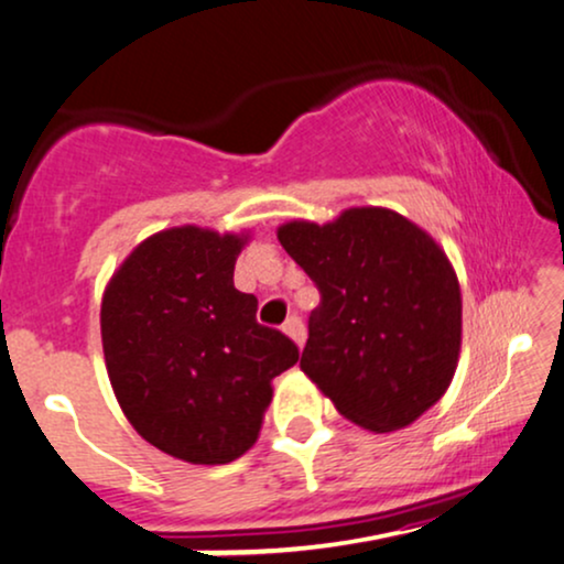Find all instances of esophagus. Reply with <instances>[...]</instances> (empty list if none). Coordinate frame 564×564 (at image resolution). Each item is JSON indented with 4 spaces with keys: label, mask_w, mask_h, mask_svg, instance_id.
Here are the masks:
<instances>
[{
    "label": "esophagus",
    "mask_w": 564,
    "mask_h": 564,
    "mask_svg": "<svg viewBox=\"0 0 564 564\" xmlns=\"http://www.w3.org/2000/svg\"><path fill=\"white\" fill-rule=\"evenodd\" d=\"M283 334L294 338V341L300 344V347H304V338H307V328H304L302 317L300 315H289V321L283 323Z\"/></svg>",
    "instance_id": "esophagus-1"
}]
</instances>
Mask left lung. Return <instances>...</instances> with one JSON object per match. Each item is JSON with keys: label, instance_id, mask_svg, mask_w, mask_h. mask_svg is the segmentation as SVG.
<instances>
[{"label": "left lung", "instance_id": "obj_1", "mask_svg": "<svg viewBox=\"0 0 564 564\" xmlns=\"http://www.w3.org/2000/svg\"><path fill=\"white\" fill-rule=\"evenodd\" d=\"M278 241L321 291L300 365L344 417L391 433L444 397L463 300L425 230L391 209L355 207L328 226L286 223Z\"/></svg>", "mask_w": 564, "mask_h": 564}]
</instances>
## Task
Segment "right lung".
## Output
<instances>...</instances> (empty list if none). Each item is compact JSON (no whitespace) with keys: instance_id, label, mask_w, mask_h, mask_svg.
I'll return each mask as SVG.
<instances>
[{"instance_id":"obj_1","label":"right lung","mask_w":564,"mask_h":564,"mask_svg":"<svg viewBox=\"0 0 564 564\" xmlns=\"http://www.w3.org/2000/svg\"><path fill=\"white\" fill-rule=\"evenodd\" d=\"M239 236L183 226L120 264L101 300V347L126 417L149 444L223 465L257 441L270 381L300 359L234 286Z\"/></svg>"}]
</instances>
